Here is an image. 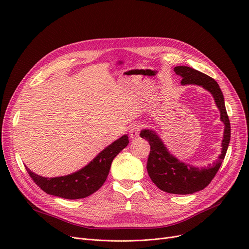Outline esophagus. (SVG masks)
Here are the masks:
<instances>
[{"label":"esophagus","mask_w":249,"mask_h":249,"mask_svg":"<svg viewBox=\"0 0 249 249\" xmlns=\"http://www.w3.org/2000/svg\"><path fill=\"white\" fill-rule=\"evenodd\" d=\"M140 130H141V126L139 124H133L129 129V135H130V137H131L132 139L137 138L139 136Z\"/></svg>","instance_id":"obj_1"}]
</instances>
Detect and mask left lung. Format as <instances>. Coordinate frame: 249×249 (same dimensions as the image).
I'll use <instances>...</instances> for the list:
<instances>
[{"instance_id": "1", "label": "left lung", "mask_w": 249, "mask_h": 249, "mask_svg": "<svg viewBox=\"0 0 249 249\" xmlns=\"http://www.w3.org/2000/svg\"><path fill=\"white\" fill-rule=\"evenodd\" d=\"M178 75L181 76L180 84L197 85L203 87L213 96L216 106L220 111V119L224 123L222 150L218 159L208 166H193L181 162L167 150L164 143L151 129H143L140 136L149 142L150 153L147 160V172L155 186L163 192L177 195L194 194L205 189L216 176L218 169L227 152L230 142L231 127L225 108L224 97L217 82L209 75L196 71L190 67H176L174 69Z\"/></svg>"}]
</instances>
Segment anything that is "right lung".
Here are the masks:
<instances>
[{"instance_id": "add662e5", "label": "right lung", "mask_w": 249, "mask_h": 249, "mask_svg": "<svg viewBox=\"0 0 249 249\" xmlns=\"http://www.w3.org/2000/svg\"><path fill=\"white\" fill-rule=\"evenodd\" d=\"M128 143V136L123 135L103 149L85 167L68 176L44 178L34 174L26 165L25 167L35 184L46 194L69 200L83 199L103 186L109 175L113 160Z\"/></svg>"}]
</instances>
